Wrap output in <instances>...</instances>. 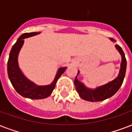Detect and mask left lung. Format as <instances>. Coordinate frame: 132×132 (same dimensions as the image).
<instances>
[{
    "label": "left lung",
    "mask_w": 132,
    "mask_h": 132,
    "mask_svg": "<svg viewBox=\"0 0 132 132\" xmlns=\"http://www.w3.org/2000/svg\"><path fill=\"white\" fill-rule=\"evenodd\" d=\"M110 40L112 42H115V40L112 38H110ZM115 47L118 50V52L120 53V54L122 55V63L120 65L119 75L115 79H114L113 80L109 82L107 84L99 86L95 89L88 88L87 87L84 86L83 83H81L78 80L77 76L79 74V71H78L77 76L75 78L74 84L76 86V90L82 99L89 101V102L102 101L114 95L121 87L124 78H125V73H126L127 60L125 58V53L122 48L118 44H116Z\"/></svg>",
    "instance_id": "8db88e82"
}]
</instances>
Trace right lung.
<instances>
[{"label":"right lung","mask_w":132,"mask_h":132,"mask_svg":"<svg viewBox=\"0 0 132 132\" xmlns=\"http://www.w3.org/2000/svg\"><path fill=\"white\" fill-rule=\"evenodd\" d=\"M37 34H39V32L22 34L18 39L15 44L12 47L7 61L8 77L17 93H18L22 97L35 100L44 99L49 97L52 94L53 90L54 89L56 83L58 79L66 69V67L59 68L54 81L50 85H47V86H37L35 83L28 80L23 75L19 68L18 62L19 52L23 45L24 38L35 36Z\"/></svg>","instance_id":"add662e5"}]
</instances>
